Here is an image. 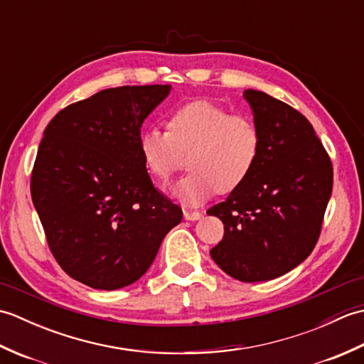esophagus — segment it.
<instances>
[{
    "label": "esophagus",
    "mask_w": 364,
    "mask_h": 364,
    "mask_svg": "<svg viewBox=\"0 0 364 364\" xmlns=\"http://www.w3.org/2000/svg\"><path fill=\"white\" fill-rule=\"evenodd\" d=\"M183 215H184V219L186 220H198V219H202V213L200 211H192V210H184V213H183Z\"/></svg>",
    "instance_id": "esophagus-1"
}]
</instances>
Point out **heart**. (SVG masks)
Instances as JSON below:
<instances>
[{
    "label": "heart",
    "mask_w": 364,
    "mask_h": 364,
    "mask_svg": "<svg viewBox=\"0 0 364 364\" xmlns=\"http://www.w3.org/2000/svg\"><path fill=\"white\" fill-rule=\"evenodd\" d=\"M139 150L153 176L167 181L186 166L191 172L172 188L188 206L206 202L215 191L231 192L258 164L262 133L250 115L205 100L183 105L168 115L167 131L149 127L139 136Z\"/></svg>",
    "instance_id": "obj_1"
}]
</instances>
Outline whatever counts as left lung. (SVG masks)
Wrapping results in <instances>:
<instances>
[{
  "mask_svg": "<svg viewBox=\"0 0 364 364\" xmlns=\"http://www.w3.org/2000/svg\"><path fill=\"white\" fill-rule=\"evenodd\" d=\"M262 150L250 176L206 213L223 222L211 258L239 282L274 280L314 249L333 188V167L311 123L261 90L247 89Z\"/></svg>",
  "mask_w": 364,
  "mask_h": 364,
  "instance_id": "8db88e82",
  "label": "left lung"
}]
</instances>
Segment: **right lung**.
Instances as JSON below:
<instances>
[{
    "instance_id": "1",
    "label": "right lung",
    "mask_w": 364,
    "mask_h": 364,
    "mask_svg": "<svg viewBox=\"0 0 364 364\" xmlns=\"http://www.w3.org/2000/svg\"><path fill=\"white\" fill-rule=\"evenodd\" d=\"M170 89H105L64 107L43 131L31 197L59 266L94 289L137 282L183 219L139 150L144 120Z\"/></svg>"
}]
</instances>
